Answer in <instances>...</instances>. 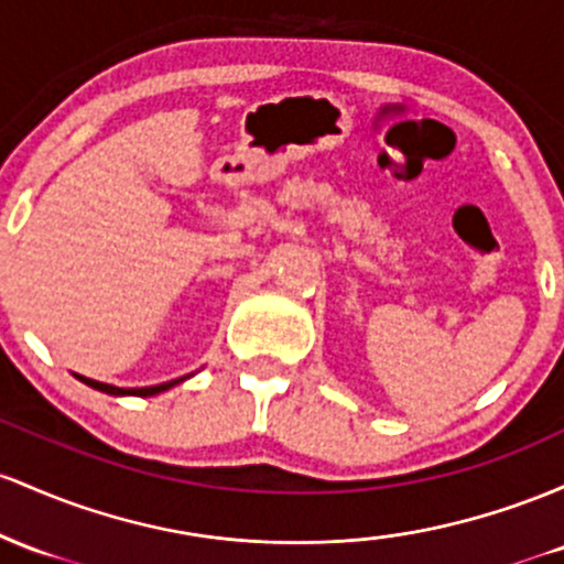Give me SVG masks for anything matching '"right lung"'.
<instances>
[{
    "label": "right lung",
    "mask_w": 564,
    "mask_h": 564,
    "mask_svg": "<svg viewBox=\"0 0 564 564\" xmlns=\"http://www.w3.org/2000/svg\"><path fill=\"white\" fill-rule=\"evenodd\" d=\"M194 372H188V376H181V378H173V381L167 383H156V386H141V389H119V386H111V383H100V381H93V378H85V376H77L74 372V378H79L82 383H87L90 389L95 391H104V394H111V397H154V394H162V391L173 389V386H178L186 381V378H192Z\"/></svg>",
    "instance_id": "1"
}]
</instances>
